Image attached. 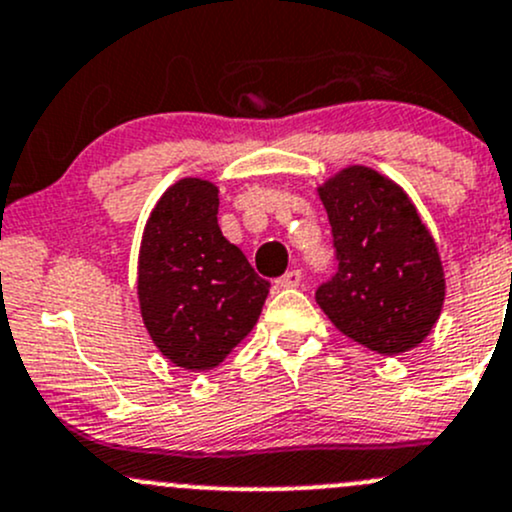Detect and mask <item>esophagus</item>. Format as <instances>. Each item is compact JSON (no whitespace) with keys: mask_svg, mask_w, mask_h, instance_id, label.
I'll list each match as a JSON object with an SVG mask.
<instances>
[{"mask_svg":"<svg viewBox=\"0 0 512 512\" xmlns=\"http://www.w3.org/2000/svg\"><path fill=\"white\" fill-rule=\"evenodd\" d=\"M301 284V270H289L287 274H282V277L277 279V287L282 289H294Z\"/></svg>","mask_w":512,"mask_h":512,"instance_id":"1","label":"esophagus"}]
</instances>
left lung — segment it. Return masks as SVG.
<instances>
[{
  "instance_id": "left-lung-1",
  "label": "left lung",
  "mask_w": 512,
  "mask_h": 512,
  "mask_svg": "<svg viewBox=\"0 0 512 512\" xmlns=\"http://www.w3.org/2000/svg\"><path fill=\"white\" fill-rule=\"evenodd\" d=\"M336 274L316 289L331 324L360 346L400 355L429 336L444 304L437 242L405 191L368 166L319 188Z\"/></svg>"
}]
</instances>
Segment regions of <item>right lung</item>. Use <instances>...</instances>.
<instances>
[{
	"instance_id": "right-lung-1",
	"label": "right lung",
	"mask_w": 512,
	"mask_h": 512,
	"mask_svg": "<svg viewBox=\"0 0 512 512\" xmlns=\"http://www.w3.org/2000/svg\"><path fill=\"white\" fill-rule=\"evenodd\" d=\"M137 294L157 348L184 370H211L252 331L270 282L220 233L218 188L181 179L154 206L139 247Z\"/></svg>"
}]
</instances>
